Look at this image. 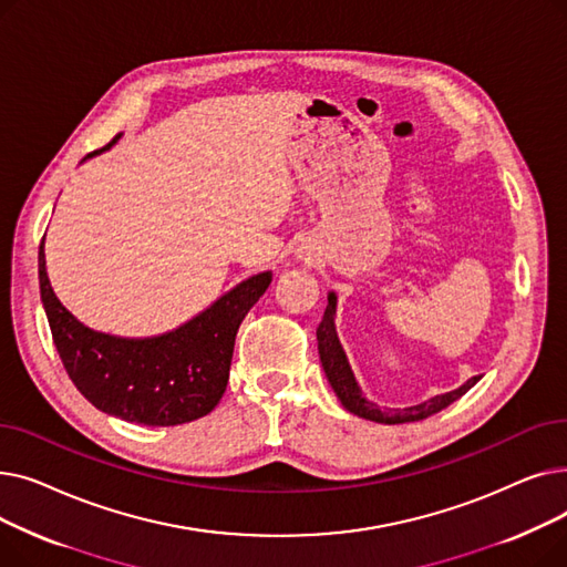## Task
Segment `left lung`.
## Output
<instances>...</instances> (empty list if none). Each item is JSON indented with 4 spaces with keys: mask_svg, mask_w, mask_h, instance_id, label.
I'll list each match as a JSON object with an SVG mask.
<instances>
[{
    "mask_svg": "<svg viewBox=\"0 0 567 567\" xmlns=\"http://www.w3.org/2000/svg\"><path fill=\"white\" fill-rule=\"evenodd\" d=\"M336 303H338V296L331 291L329 293V306H326L323 319H321L319 329H317L319 359H321L323 372H326V377H329V383L333 385L338 400L353 415H361V419H365V421H374V423H383V425L415 423V421L430 419V415H434L441 409L453 404L466 391H471L475 383H478L481 377H473L464 385H460L457 391L436 395V398H432L423 404L406 406V409H379L377 404H372L363 398L359 383H355V379H353V372H351L349 361H347V353H344V349L338 340V331H336Z\"/></svg>",
    "mask_w": 567,
    "mask_h": 567,
    "instance_id": "1",
    "label": "left lung"
}]
</instances>
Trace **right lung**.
Listing matches in <instances>:
<instances>
[{
  "mask_svg": "<svg viewBox=\"0 0 567 567\" xmlns=\"http://www.w3.org/2000/svg\"><path fill=\"white\" fill-rule=\"evenodd\" d=\"M105 144L92 158L114 144ZM41 301L54 347L75 389L116 419L169 427L212 413L220 402L234 353L236 331L271 285V271L257 274L178 329L156 338H116L80 323L54 296L43 241L39 248Z\"/></svg>",
  "mask_w": 567,
  "mask_h": 567,
  "instance_id": "add662e5",
  "label": "right lung"
}]
</instances>
